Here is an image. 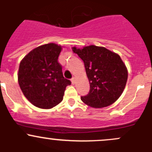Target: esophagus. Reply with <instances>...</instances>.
Returning a JSON list of instances; mask_svg holds the SVG:
<instances>
[{
    "mask_svg": "<svg viewBox=\"0 0 152 152\" xmlns=\"http://www.w3.org/2000/svg\"><path fill=\"white\" fill-rule=\"evenodd\" d=\"M76 78L73 76V77L71 79V82H72V84H73V85H74V84L76 83Z\"/></svg>",
    "mask_w": 152,
    "mask_h": 152,
    "instance_id": "34e87169",
    "label": "esophagus"
}]
</instances>
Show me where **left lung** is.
<instances>
[{"instance_id": "8db88e82", "label": "left lung", "mask_w": 152, "mask_h": 152, "mask_svg": "<svg viewBox=\"0 0 152 152\" xmlns=\"http://www.w3.org/2000/svg\"><path fill=\"white\" fill-rule=\"evenodd\" d=\"M83 60L90 90L81 97L85 104L102 108L113 104L124 92L128 70L118 53L104 47L89 45L83 48H72Z\"/></svg>"}]
</instances>
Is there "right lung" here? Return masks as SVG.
Segmentation results:
<instances>
[{"label":"right lung","mask_w":152,"mask_h":152,"mask_svg":"<svg viewBox=\"0 0 152 152\" xmlns=\"http://www.w3.org/2000/svg\"><path fill=\"white\" fill-rule=\"evenodd\" d=\"M62 46L48 43L36 48L24 56L18 70V83L25 97L35 107L51 109L63 99L71 84L62 74L58 62Z\"/></svg>","instance_id":"add662e5"}]
</instances>
